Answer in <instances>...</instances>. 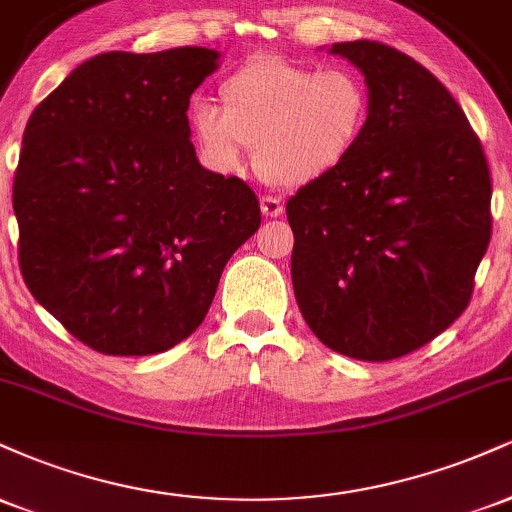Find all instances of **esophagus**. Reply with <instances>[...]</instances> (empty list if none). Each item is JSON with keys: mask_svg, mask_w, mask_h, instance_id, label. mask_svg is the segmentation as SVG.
I'll return each mask as SVG.
<instances>
[{"mask_svg": "<svg viewBox=\"0 0 512 512\" xmlns=\"http://www.w3.org/2000/svg\"><path fill=\"white\" fill-rule=\"evenodd\" d=\"M260 209L264 216L276 219V216H281V211H284V204H281V199H276L272 195H264V197H260Z\"/></svg>", "mask_w": 512, "mask_h": 512, "instance_id": "obj_1", "label": "esophagus"}]
</instances>
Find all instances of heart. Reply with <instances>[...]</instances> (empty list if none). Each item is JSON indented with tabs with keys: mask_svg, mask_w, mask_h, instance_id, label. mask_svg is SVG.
<instances>
[{
	"mask_svg": "<svg viewBox=\"0 0 512 512\" xmlns=\"http://www.w3.org/2000/svg\"><path fill=\"white\" fill-rule=\"evenodd\" d=\"M221 108L197 103L190 127L211 166L240 170L248 146L262 178L303 187L349 161L370 120L368 84L349 69L260 57L219 88Z\"/></svg>",
	"mask_w": 512,
	"mask_h": 512,
	"instance_id": "heart-1",
	"label": "heart"
}]
</instances>
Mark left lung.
<instances>
[{"label":"left lung","mask_w":512,"mask_h":512,"mask_svg":"<svg viewBox=\"0 0 512 512\" xmlns=\"http://www.w3.org/2000/svg\"><path fill=\"white\" fill-rule=\"evenodd\" d=\"M366 76L370 120L349 161L286 202L298 308L322 344L392 361L464 313L491 240L479 137L440 81L375 40L334 43Z\"/></svg>","instance_id":"left-lung-1"}]
</instances>
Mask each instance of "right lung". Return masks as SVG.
Listing matches in <instances>:
<instances>
[{"label": "right lung", "instance_id": "1", "mask_svg": "<svg viewBox=\"0 0 512 512\" xmlns=\"http://www.w3.org/2000/svg\"><path fill=\"white\" fill-rule=\"evenodd\" d=\"M219 57L103 52L28 120L14 175L21 274L93 351L149 356L190 337L260 228L255 192L199 166L190 142V96Z\"/></svg>", "mask_w": 512, "mask_h": 512}]
</instances>
